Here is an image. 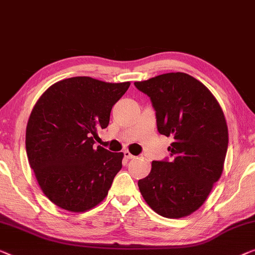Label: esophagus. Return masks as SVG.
Instances as JSON below:
<instances>
[{"mask_svg": "<svg viewBox=\"0 0 255 255\" xmlns=\"http://www.w3.org/2000/svg\"><path fill=\"white\" fill-rule=\"evenodd\" d=\"M124 157L125 158H128V160H130V158H133L134 157V155H132L130 152H128V150H124Z\"/></svg>", "mask_w": 255, "mask_h": 255, "instance_id": "obj_1", "label": "esophagus"}]
</instances>
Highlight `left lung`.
Segmentation results:
<instances>
[{
  "label": "left lung",
  "instance_id": "8db88e82",
  "mask_svg": "<svg viewBox=\"0 0 255 255\" xmlns=\"http://www.w3.org/2000/svg\"><path fill=\"white\" fill-rule=\"evenodd\" d=\"M134 85L152 100L158 132L173 139L170 160L152 162L149 175L138 182L140 193L158 215L189 216L222 175L229 141L223 110L212 92L187 73H164Z\"/></svg>",
  "mask_w": 255,
  "mask_h": 255
}]
</instances>
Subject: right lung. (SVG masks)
I'll list each match as a JSON object with an SVG mask.
<instances>
[{
  "label": "right lung",
  "instance_id": "right-lung-1",
  "mask_svg": "<svg viewBox=\"0 0 255 255\" xmlns=\"http://www.w3.org/2000/svg\"><path fill=\"white\" fill-rule=\"evenodd\" d=\"M130 84L72 77L48 87L33 107L25 140L28 163L57 207L83 213L105 200L124 154L95 148L94 138L108 127L113 106Z\"/></svg>",
  "mask_w": 255,
  "mask_h": 255
}]
</instances>
